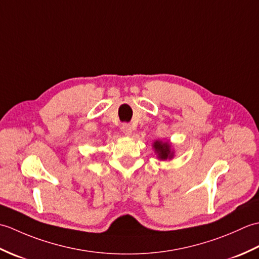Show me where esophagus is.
Wrapping results in <instances>:
<instances>
[{
    "label": "esophagus",
    "mask_w": 259,
    "mask_h": 259,
    "mask_svg": "<svg viewBox=\"0 0 259 259\" xmlns=\"http://www.w3.org/2000/svg\"><path fill=\"white\" fill-rule=\"evenodd\" d=\"M121 130H122L124 136H131V134H133V128H131V125L128 123H123Z\"/></svg>",
    "instance_id": "1"
}]
</instances>
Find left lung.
Returning a JSON list of instances; mask_svg holds the SVG:
<instances>
[{
  "label": "left lung",
  "mask_w": 259,
  "mask_h": 259,
  "mask_svg": "<svg viewBox=\"0 0 259 259\" xmlns=\"http://www.w3.org/2000/svg\"><path fill=\"white\" fill-rule=\"evenodd\" d=\"M153 148H155V151L160 160H167V159H171L174 157V151L171 150V146L169 142L157 140L153 142Z\"/></svg>",
  "instance_id": "obj_1"
}]
</instances>
